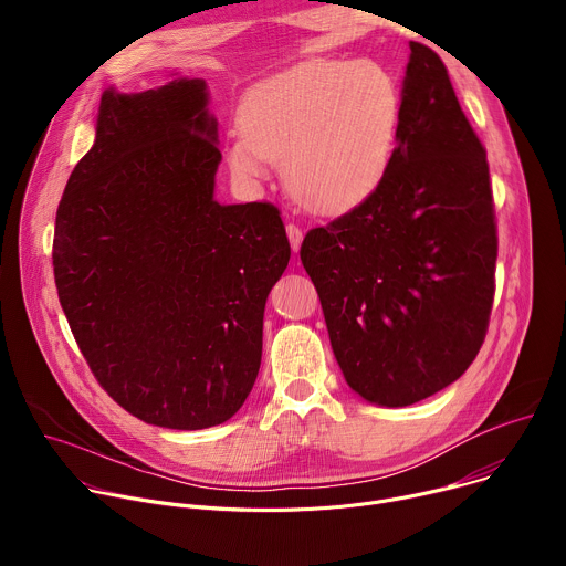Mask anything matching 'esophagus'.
I'll return each instance as SVG.
<instances>
[{"label":"esophagus","instance_id":"34e87169","mask_svg":"<svg viewBox=\"0 0 566 566\" xmlns=\"http://www.w3.org/2000/svg\"><path fill=\"white\" fill-rule=\"evenodd\" d=\"M286 234H289V241H291V249L297 253L300 251V244H302V230H300V226H295V223H289L286 226Z\"/></svg>","mask_w":566,"mask_h":566}]
</instances>
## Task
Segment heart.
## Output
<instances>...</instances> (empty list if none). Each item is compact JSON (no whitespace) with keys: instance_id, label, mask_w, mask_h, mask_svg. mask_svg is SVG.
Returning <instances> with one entry per match:
<instances>
[{"instance_id":"1","label":"heart","mask_w":566,"mask_h":566,"mask_svg":"<svg viewBox=\"0 0 566 566\" xmlns=\"http://www.w3.org/2000/svg\"><path fill=\"white\" fill-rule=\"evenodd\" d=\"M398 120V87L378 62L304 60L247 94L223 154L241 181H260L273 160H284L293 197L308 210L336 214L378 188Z\"/></svg>"}]
</instances>
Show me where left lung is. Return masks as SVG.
I'll use <instances>...</instances> for the list:
<instances>
[{
    "label": "left lung",
    "mask_w": 566,
    "mask_h": 566,
    "mask_svg": "<svg viewBox=\"0 0 566 566\" xmlns=\"http://www.w3.org/2000/svg\"><path fill=\"white\" fill-rule=\"evenodd\" d=\"M410 51L385 177L300 249L347 385L385 408L412 406L470 367L495 295L486 149L441 57L421 42Z\"/></svg>",
    "instance_id": "obj_1"
}]
</instances>
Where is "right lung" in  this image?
<instances>
[{
	"mask_svg": "<svg viewBox=\"0 0 566 566\" xmlns=\"http://www.w3.org/2000/svg\"><path fill=\"white\" fill-rule=\"evenodd\" d=\"M219 160L201 77L112 87L55 214L73 338L118 406L158 428H212L244 406L266 297L291 258L273 203L214 199Z\"/></svg>",
	"mask_w": 566,
	"mask_h": 566,
	"instance_id": "add662e5",
	"label": "right lung"
}]
</instances>
